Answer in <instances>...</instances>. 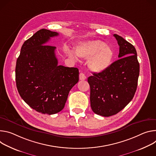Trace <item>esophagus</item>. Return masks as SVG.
<instances>
[{
    "label": "esophagus",
    "instance_id": "34e87169",
    "mask_svg": "<svg viewBox=\"0 0 156 156\" xmlns=\"http://www.w3.org/2000/svg\"><path fill=\"white\" fill-rule=\"evenodd\" d=\"M79 79L81 80L86 79V76H85V74L83 73H80V74H79Z\"/></svg>",
    "mask_w": 156,
    "mask_h": 156
}]
</instances>
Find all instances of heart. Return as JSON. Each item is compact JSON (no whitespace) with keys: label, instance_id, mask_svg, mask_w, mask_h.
Wrapping results in <instances>:
<instances>
[{"label":"heart","instance_id":"1","mask_svg":"<svg viewBox=\"0 0 156 156\" xmlns=\"http://www.w3.org/2000/svg\"><path fill=\"white\" fill-rule=\"evenodd\" d=\"M75 53L80 58H89L87 66L94 73H100L107 70L114 58L112 48L100 40L80 43L75 48ZM67 53L69 57L76 59V56L72 51H68Z\"/></svg>","mask_w":156,"mask_h":156}]
</instances>
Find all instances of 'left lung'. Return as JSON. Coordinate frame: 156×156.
Instances as JSON below:
<instances>
[{
	"mask_svg": "<svg viewBox=\"0 0 156 156\" xmlns=\"http://www.w3.org/2000/svg\"><path fill=\"white\" fill-rule=\"evenodd\" d=\"M119 46V59L100 73L88 77L92 111L103 116L116 115L134 97L140 75V63L133 45L114 34Z\"/></svg>",
	"mask_w": 156,
	"mask_h": 156,
	"instance_id": "obj_1",
	"label": "left lung"
}]
</instances>
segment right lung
<instances>
[{"mask_svg": "<svg viewBox=\"0 0 156 156\" xmlns=\"http://www.w3.org/2000/svg\"><path fill=\"white\" fill-rule=\"evenodd\" d=\"M58 33L41 29L23 44L15 67L18 92L27 104L39 113L61 111L71 89L79 81V69L59 66L56 47L45 45Z\"/></svg>", "mask_w": 156, "mask_h": 156, "instance_id": "obj_1", "label": "right lung"}]
</instances>
